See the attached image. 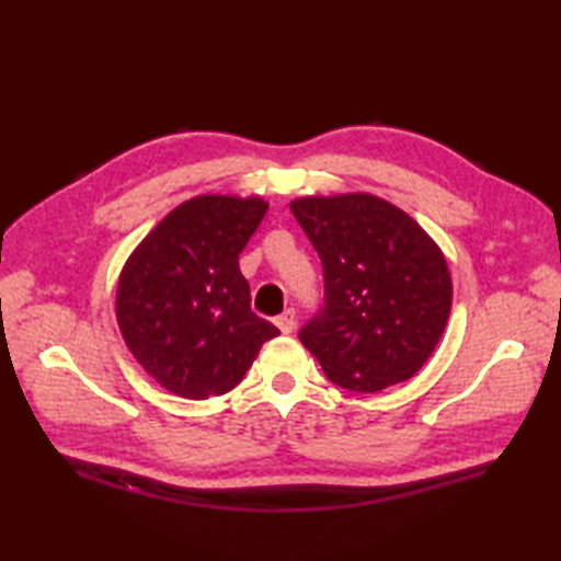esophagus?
I'll list each match as a JSON object with an SVG mask.
<instances>
[{
  "label": "esophagus",
  "mask_w": 561,
  "mask_h": 561,
  "mask_svg": "<svg viewBox=\"0 0 561 561\" xmlns=\"http://www.w3.org/2000/svg\"><path fill=\"white\" fill-rule=\"evenodd\" d=\"M274 325L279 328L282 335H289V332H294V328H296V316H294L291 308H289V311H284L282 316L274 318Z\"/></svg>",
  "instance_id": "34e87169"
}]
</instances>
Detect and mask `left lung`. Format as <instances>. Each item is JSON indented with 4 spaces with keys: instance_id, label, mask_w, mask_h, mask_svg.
<instances>
[{
    "instance_id": "left-lung-1",
    "label": "left lung",
    "mask_w": 561,
    "mask_h": 561,
    "mask_svg": "<svg viewBox=\"0 0 561 561\" xmlns=\"http://www.w3.org/2000/svg\"><path fill=\"white\" fill-rule=\"evenodd\" d=\"M289 207L325 274V306L304 325V347L354 392L412 378L450 316L453 282L434 238L371 193L311 195Z\"/></svg>"
}]
</instances>
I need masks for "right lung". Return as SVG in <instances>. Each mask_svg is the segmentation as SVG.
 Listing matches in <instances>:
<instances>
[{
    "label": "right lung",
    "mask_w": 561,
    "mask_h": 561,
    "mask_svg": "<svg viewBox=\"0 0 561 561\" xmlns=\"http://www.w3.org/2000/svg\"><path fill=\"white\" fill-rule=\"evenodd\" d=\"M267 207L257 195H197L165 214L127 257L117 325L137 364L173 396H224L279 335L250 311L238 267Z\"/></svg>",
    "instance_id": "right-lung-1"
}]
</instances>
